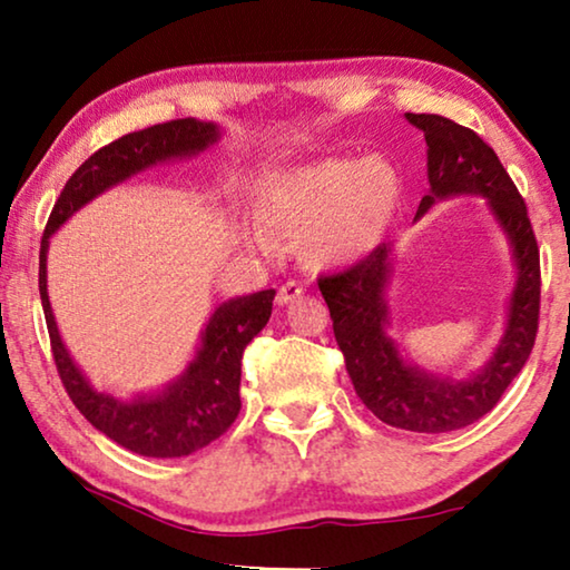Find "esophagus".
Here are the masks:
<instances>
[{"label":"esophagus","instance_id":"obj_1","mask_svg":"<svg viewBox=\"0 0 570 570\" xmlns=\"http://www.w3.org/2000/svg\"><path fill=\"white\" fill-rule=\"evenodd\" d=\"M303 295V287L298 283H285L283 287L277 291V298L275 303L277 306H287V303H295Z\"/></svg>","mask_w":570,"mask_h":570}]
</instances>
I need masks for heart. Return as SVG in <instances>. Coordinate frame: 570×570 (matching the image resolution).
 Returning <instances> with one entry per match:
<instances>
[{"instance_id": "b5f03b06", "label": "heart", "mask_w": 570, "mask_h": 570, "mask_svg": "<svg viewBox=\"0 0 570 570\" xmlns=\"http://www.w3.org/2000/svg\"><path fill=\"white\" fill-rule=\"evenodd\" d=\"M404 178L384 155L324 158L272 170L254 189L256 228L244 240L269 254L272 240H298L311 269H345L376 252L402 207Z\"/></svg>"}]
</instances>
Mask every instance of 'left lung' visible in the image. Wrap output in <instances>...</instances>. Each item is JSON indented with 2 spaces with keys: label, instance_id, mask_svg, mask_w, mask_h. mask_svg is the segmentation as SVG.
I'll use <instances>...</instances> for the list:
<instances>
[{
  "label": "left lung",
  "instance_id": "obj_1",
  "mask_svg": "<svg viewBox=\"0 0 570 570\" xmlns=\"http://www.w3.org/2000/svg\"><path fill=\"white\" fill-rule=\"evenodd\" d=\"M404 119L423 131L428 145L431 191L420 202L415 220L435 202L482 197L509 240L517 279L501 340L490 361L466 379L425 371L404 357L392 337V308L386 301L394 272V244H381L347 272L318 277V291L330 306L334 340L365 407L381 423L402 431L449 433L488 415L524 368L540 318V252L524 199L493 147L446 116L404 114Z\"/></svg>",
  "mask_w": 570,
  "mask_h": 570
}]
</instances>
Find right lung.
I'll return each instance as SVG.
<instances>
[{
    "label": "right lung",
    "instance_id": "obj_1",
    "mask_svg": "<svg viewBox=\"0 0 570 570\" xmlns=\"http://www.w3.org/2000/svg\"><path fill=\"white\" fill-rule=\"evenodd\" d=\"M215 121L176 119L155 124L142 131H131L116 142L92 153L69 176L57 205L51 209L41 238V264H38V291L49 326L53 361L69 400L85 420L119 446L153 459L189 456L228 431L240 410V357L248 342L267 326L275 291L240 295L217 306L209 314L199 345L186 368L163 389L129 396L98 392L85 379L80 365L61 342L57 318L49 301L46 279V254L49 240L75 213L100 194L114 189L142 170L170 160H189L209 150L220 139Z\"/></svg>",
    "mask_w": 570,
    "mask_h": 570
}]
</instances>
